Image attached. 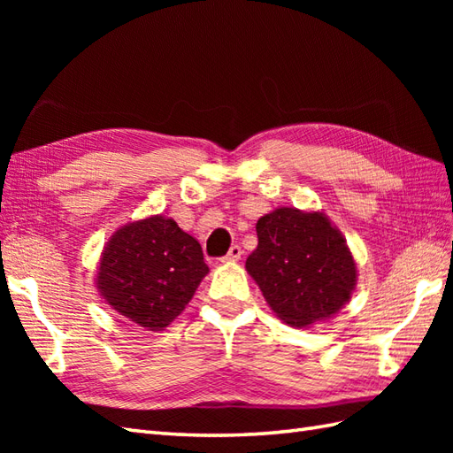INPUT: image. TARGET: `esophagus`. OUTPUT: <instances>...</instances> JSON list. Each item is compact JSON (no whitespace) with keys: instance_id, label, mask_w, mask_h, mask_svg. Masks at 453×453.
I'll return each instance as SVG.
<instances>
[{"instance_id":"obj_1","label":"esophagus","mask_w":453,"mask_h":453,"mask_svg":"<svg viewBox=\"0 0 453 453\" xmlns=\"http://www.w3.org/2000/svg\"><path fill=\"white\" fill-rule=\"evenodd\" d=\"M242 255H243V249L239 247V245H234L232 249H229V253L221 258V261L224 263H234V261H239V258H242Z\"/></svg>"}]
</instances>
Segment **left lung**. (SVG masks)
I'll return each instance as SVG.
<instances>
[{
    "label": "left lung",
    "mask_w": 453,
    "mask_h": 453,
    "mask_svg": "<svg viewBox=\"0 0 453 453\" xmlns=\"http://www.w3.org/2000/svg\"><path fill=\"white\" fill-rule=\"evenodd\" d=\"M257 235L258 245L245 266L284 323L311 325L350 300L354 258L323 214L278 208L257 221Z\"/></svg>",
    "instance_id": "left-lung-1"
}]
</instances>
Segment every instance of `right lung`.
<instances>
[{"label": "right lung", "mask_w": 453, "mask_h": 453, "mask_svg": "<svg viewBox=\"0 0 453 453\" xmlns=\"http://www.w3.org/2000/svg\"><path fill=\"white\" fill-rule=\"evenodd\" d=\"M206 274L196 239L177 221L153 216L112 235L101 258L97 288L112 310L156 331L185 310Z\"/></svg>", "instance_id": "obj_1"}]
</instances>
